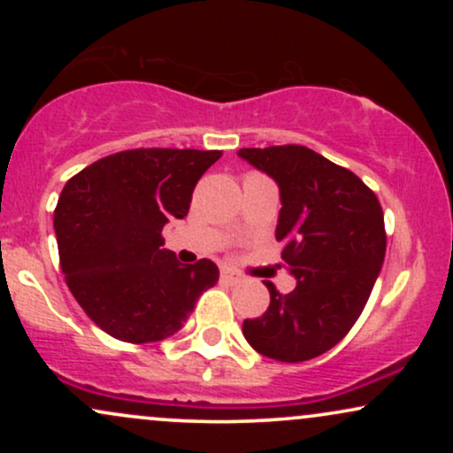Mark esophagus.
Instances as JSON below:
<instances>
[{
  "label": "esophagus",
  "instance_id": "esophagus-1",
  "mask_svg": "<svg viewBox=\"0 0 453 453\" xmlns=\"http://www.w3.org/2000/svg\"><path fill=\"white\" fill-rule=\"evenodd\" d=\"M221 280H226V283H230V285H238V283H242V277L238 273H234V270H230V268H223L221 270Z\"/></svg>",
  "mask_w": 453,
  "mask_h": 453
}]
</instances>
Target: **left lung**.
Here are the masks:
<instances>
[{
    "mask_svg": "<svg viewBox=\"0 0 453 453\" xmlns=\"http://www.w3.org/2000/svg\"><path fill=\"white\" fill-rule=\"evenodd\" d=\"M238 155L277 180L280 257L298 280L285 296L268 285V311L244 319L242 334L273 360H311L332 349L368 303L386 257L381 204L351 170L300 144Z\"/></svg>",
    "mask_w": 453,
    "mask_h": 453,
    "instance_id": "8db88e82",
    "label": "left lung"
}]
</instances>
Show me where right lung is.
<instances>
[{"label":"right lung","mask_w":453,"mask_h":453,"mask_svg":"<svg viewBox=\"0 0 453 453\" xmlns=\"http://www.w3.org/2000/svg\"><path fill=\"white\" fill-rule=\"evenodd\" d=\"M221 150L132 149L67 180L55 209L61 270L76 303L106 334L127 342L179 332L219 279L211 259L183 266L161 230L189 212L200 176Z\"/></svg>","instance_id":"add662e5"}]
</instances>
